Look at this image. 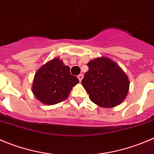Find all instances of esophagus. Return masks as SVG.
Returning <instances> with one entry per match:
<instances>
[{"mask_svg": "<svg viewBox=\"0 0 154 154\" xmlns=\"http://www.w3.org/2000/svg\"><path fill=\"white\" fill-rule=\"evenodd\" d=\"M77 77H78L79 80H80V82L82 81V80H83V78H84V75L83 74H79L78 76H77Z\"/></svg>", "mask_w": 154, "mask_h": 154, "instance_id": "1", "label": "esophagus"}]
</instances>
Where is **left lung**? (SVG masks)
I'll return each mask as SVG.
<instances>
[{"mask_svg":"<svg viewBox=\"0 0 154 154\" xmlns=\"http://www.w3.org/2000/svg\"><path fill=\"white\" fill-rule=\"evenodd\" d=\"M87 66L89 70L81 84L90 100L103 108L116 107L122 103L128 93L130 83L119 64L102 56L90 61Z\"/></svg>","mask_w":154,"mask_h":154,"instance_id":"1","label":"left lung"}]
</instances>
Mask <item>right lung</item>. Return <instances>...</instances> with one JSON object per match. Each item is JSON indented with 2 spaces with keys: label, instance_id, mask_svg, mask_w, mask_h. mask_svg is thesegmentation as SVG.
Here are the masks:
<instances>
[{
  "label": "right lung",
  "instance_id": "add662e5",
  "mask_svg": "<svg viewBox=\"0 0 154 154\" xmlns=\"http://www.w3.org/2000/svg\"><path fill=\"white\" fill-rule=\"evenodd\" d=\"M78 83V78L70 74V67L59 57H54L37 70L32 91L43 104L54 105L66 100Z\"/></svg>",
  "mask_w": 154,
  "mask_h": 154
}]
</instances>
